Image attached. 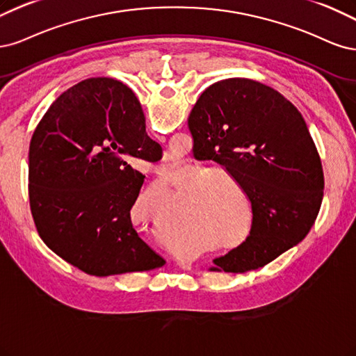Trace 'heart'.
<instances>
[{"mask_svg": "<svg viewBox=\"0 0 356 356\" xmlns=\"http://www.w3.org/2000/svg\"><path fill=\"white\" fill-rule=\"evenodd\" d=\"M225 179L236 186L235 179L225 173V171H213L209 168L195 167L179 180V185L197 180L192 186L193 200L191 202L188 220L189 227L195 232H200L207 243L211 245H220L226 243H234L244 229V216L238 213L231 201V195ZM168 179L161 176L155 185L147 191L146 201L154 205L156 214L165 220L168 211ZM244 241V239H243ZM239 243H235L238 245ZM227 247H231L229 244Z\"/></svg>", "mask_w": 356, "mask_h": 356, "instance_id": "1", "label": "heart"}]
</instances>
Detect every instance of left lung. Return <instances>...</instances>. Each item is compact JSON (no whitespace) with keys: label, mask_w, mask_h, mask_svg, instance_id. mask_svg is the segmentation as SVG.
Returning <instances> with one entry per match:
<instances>
[{"label":"left lung","mask_w":356,"mask_h":356,"mask_svg":"<svg viewBox=\"0 0 356 356\" xmlns=\"http://www.w3.org/2000/svg\"><path fill=\"white\" fill-rule=\"evenodd\" d=\"M188 125L193 152L223 165L253 210L250 236L214 259L213 270H254L302 243L323 202L324 173L293 103L253 79L229 78L204 91Z\"/></svg>","instance_id":"8db88e82"}]
</instances>
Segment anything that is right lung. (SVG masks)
I'll return each instance as SVG.
<instances>
[{"label": "right lung", "mask_w": 356, "mask_h": 356, "mask_svg": "<svg viewBox=\"0 0 356 356\" xmlns=\"http://www.w3.org/2000/svg\"><path fill=\"white\" fill-rule=\"evenodd\" d=\"M137 158L161 152L127 86L88 78L57 97L29 145V204L44 244L95 277L161 268L130 217L145 180L130 164Z\"/></svg>", "instance_id": "obj_1"}]
</instances>
